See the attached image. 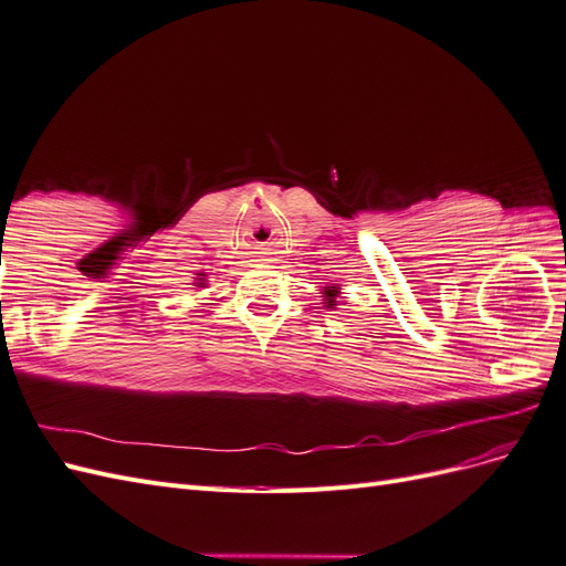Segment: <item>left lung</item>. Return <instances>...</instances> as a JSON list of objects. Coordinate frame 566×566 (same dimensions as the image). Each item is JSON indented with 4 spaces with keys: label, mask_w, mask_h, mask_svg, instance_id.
Instances as JSON below:
<instances>
[{
    "label": "left lung",
    "mask_w": 566,
    "mask_h": 566,
    "mask_svg": "<svg viewBox=\"0 0 566 566\" xmlns=\"http://www.w3.org/2000/svg\"><path fill=\"white\" fill-rule=\"evenodd\" d=\"M337 295H339V287L337 285H325V290H323V297H325V306H328V310H333V306L337 304Z\"/></svg>",
    "instance_id": "left-lung-1"
}]
</instances>
